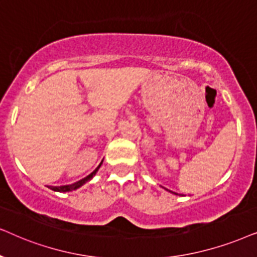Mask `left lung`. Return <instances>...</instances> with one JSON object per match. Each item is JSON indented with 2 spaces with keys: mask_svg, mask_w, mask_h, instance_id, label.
<instances>
[{
  "mask_svg": "<svg viewBox=\"0 0 257 257\" xmlns=\"http://www.w3.org/2000/svg\"><path fill=\"white\" fill-rule=\"evenodd\" d=\"M167 190H168V189H167ZM172 193H173V191H172ZM174 194H175V193H174ZM177 195V194H176Z\"/></svg>",
  "mask_w": 257,
  "mask_h": 257,
  "instance_id": "obj_1",
  "label": "left lung"
}]
</instances>
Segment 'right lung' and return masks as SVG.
Masks as SVG:
<instances>
[{
    "mask_svg": "<svg viewBox=\"0 0 257 257\" xmlns=\"http://www.w3.org/2000/svg\"><path fill=\"white\" fill-rule=\"evenodd\" d=\"M102 162H103V161H102ZM102 162H101L100 164H98V167H97L96 169L94 170L93 173L89 174V175L85 176L84 179L77 181V182H75V183H73V184H67V186H60V187H53V186H50V187H48V188H49V189H51V190H54V191H59V193H67V191L76 190V189H78V188H80V187L83 186V184L87 183L88 181H90L91 179H93V177H94L95 175H96L97 170L100 169Z\"/></svg>",
    "mask_w": 257,
    "mask_h": 257,
    "instance_id": "1",
    "label": "right lung"
}]
</instances>
